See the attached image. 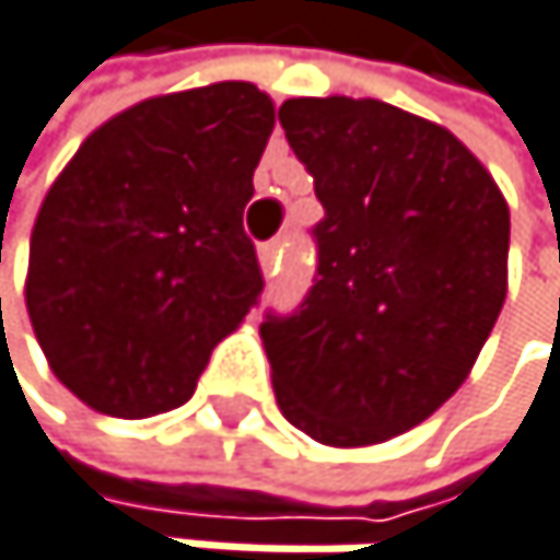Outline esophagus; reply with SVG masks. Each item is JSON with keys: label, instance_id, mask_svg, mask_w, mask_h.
Returning a JSON list of instances; mask_svg holds the SVG:
<instances>
[{"label": "esophagus", "instance_id": "esophagus-1", "mask_svg": "<svg viewBox=\"0 0 560 560\" xmlns=\"http://www.w3.org/2000/svg\"><path fill=\"white\" fill-rule=\"evenodd\" d=\"M278 261H282V242H265L258 248V265L265 275H275L278 271Z\"/></svg>", "mask_w": 560, "mask_h": 560}]
</instances>
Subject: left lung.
<instances>
[{"mask_svg": "<svg viewBox=\"0 0 560 560\" xmlns=\"http://www.w3.org/2000/svg\"><path fill=\"white\" fill-rule=\"evenodd\" d=\"M278 120L326 218L315 285L261 322L271 386L312 440L383 443L474 370L508 295L511 211L454 133L383 100L299 96Z\"/></svg>", "mask_w": 560, "mask_h": 560, "instance_id": "obj_1", "label": "left lung"}]
</instances>
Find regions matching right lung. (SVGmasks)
<instances>
[{
    "instance_id": "add662e5",
    "label": "right lung",
    "mask_w": 560,
    "mask_h": 560,
    "mask_svg": "<svg viewBox=\"0 0 560 560\" xmlns=\"http://www.w3.org/2000/svg\"><path fill=\"white\" fill-rule=\"evenodd\" d=\"M271 127L255 83L154 96L96 127L49 187L26 308L49 370L96 413L177 410L258 302L242 214Z\"/></svg>"
}]
</instances>
